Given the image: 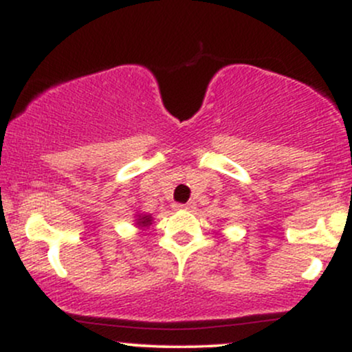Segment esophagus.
<instances>
[{
	"mask_svg": "<svg viewBox=\"0 0 352 352\" xmlns=\"http://www.w3.org/2000/svg\"><path fill=\"white\" fill-rule=\"evenodd\" d=\"M195 205H193V201H190V204H173V210H192Z\"/></svg>",
	"mask_w": 352,
	"mask_h": 352,
	"instance_id": "obj_1",
	"label": "esophagus"
}]
</instances>
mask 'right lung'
<instances>
[{
	"label": "right lung",
	"mask_w": 352,
	"mask_h": 352,
	"mask_svg": "<svg viewBox=\"0 0 352 352\" xmlns=\"http://www.w3.org/2000/svg\"><path fill=\"white\" fill-rule=\"evenodd\" d=\"M151 225H152V215H147V213H139V215H135V227L144 230L151 227Z\"/></svg>",
	"instance_id": "right-lung-1"
}]
</instances>
